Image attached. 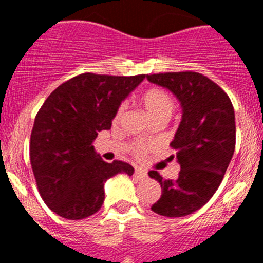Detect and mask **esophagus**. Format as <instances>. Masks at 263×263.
<instances>
[{
    "label": "esophagus",
    "mask_w": 263,
    "mask_h": 263,
    "mask_svg": "<svg viewBox=\"0 0 263 263\" xmlns=\"http://www.w3.org/2000/svg\"><path fill=\"white\" fill-rule=\"evenodd\" d=\"M136 176L138 179H146L147 178V173L142 168H136Z\"/></svg>",
    "instance_id": "obj_1"
}]
</instances>
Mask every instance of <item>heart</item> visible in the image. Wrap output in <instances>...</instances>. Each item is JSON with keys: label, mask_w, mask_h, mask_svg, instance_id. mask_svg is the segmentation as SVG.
I'll return each mask as SVG.
<instances>
[{"label": "heart", "mask_w": 263, "mask_h": 263, "mask_svg": "<svg viewBox=\"0 0 263 263\" xmlns=\"http://www.w3.org/2000/svg\"><path fill=\"white\" fill-rule=\"evenodd\" d=\"M141 105L143 106L147 116L152 118V121L158 120V118H166L168 120L170 116L173 115L175 109V101L173 96L160 88H152L147 89L141 97ZM122 109H120L117 113V117H120ZM143 150L142 143H137L134 146V153L139 154Z\"/></svg>", "instance_id": "1"}]
</instances>
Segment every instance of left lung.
<instances>
[{
    "instance_id": "1",
    "label": "left lung",
    "mask_w": 263,
    "mask_h": 263,
    "mask_svg": "<svg viewBox=\"0 0 263 263\" xmlns=\"http://www.w3.org/2000/svg\"><path fill=\"white\" fill-rule=\"evenodd\" d=\"M146 79L173 92L182 106V121L171 142L180 173L175 180L148 173L162 187L152 210L183 217L208 203L224 178L236 146L234 109L224 90L197 72H164Z\"/></svg>"
}]
</instances>
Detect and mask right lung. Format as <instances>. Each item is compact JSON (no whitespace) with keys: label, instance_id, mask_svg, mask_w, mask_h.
<instances>
[{"label":"right lung","instance_id":"obj_1","mask_svg":"<svg viewBox=\"0 0 263 263\" xmlns=\"http://www.w3.org/2000/svg\"><path fill=\"white\" fill-rule=\"evenodd\" d=\"M143 79L81 73L59 85L39 109L30 162L39 194L52 212L67 220L89 217L103 205L109 178L133 175L129 163L104 162L93 141L99 132L110 129L121 103Z\"/></svg>","mask_w":263,"mask_h":263}]
</instances>
